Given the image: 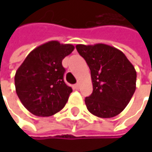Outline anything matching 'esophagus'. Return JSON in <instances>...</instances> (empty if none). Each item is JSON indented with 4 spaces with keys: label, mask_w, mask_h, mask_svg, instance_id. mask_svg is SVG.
Listing matches in <instances>:
<instances>
[{
    "label": "esophagus",
    "mask_w": 152,
    "mask_h": 152,
    "mask_svg": "<svg viewBox=\"0 0 152 152\" xmlns=\"http://www.w3.org/2000/svg\"><path fill=\"white\" fill-rule=\"evenodd\" d=\"M79 87H80V84H79V83H77V84H75V85H73V88H74L75 90H79Z\"/></svg>",
    "instance_id": "34e87169"
}]
</instances>
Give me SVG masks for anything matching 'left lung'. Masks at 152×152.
Returning <instances> with one entry per match:
<instances>
[{
  "instance_id": "1",
  "label": "left lung",
  "mask_w": 152,
  "mask_h": 152,
  "mask_svg": "<svg viewBox=\"0 0 152 152\" xmlns=\"http://www.w3.org/2000/svg\"><path fill=\"white\" fill-rule=\"evenodd\" d=\"M91 69L93 92L85 105L93 115L108 118L124 109L136 89V71L118 49L105 44L77 45Z\"/></svg>"
}]
</instances>
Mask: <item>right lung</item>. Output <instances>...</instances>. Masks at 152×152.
Wrapping results in <instances>:
<instances>
[{"instance_id":"add662e5","label":"right lung","mask_w":152,"mask_h":152,"mask_svg":"<svg viewBox=\"0 0 152 152\" xmlns=\"http://www.w3.org/2000/svg\"><path fill=\"white\" fill-rule=\"evenodd\" d=\"M73 49V45L51 40L34 49L18 68L16 92L28 112L50 117L64 107L73 90L64 82L61 61Z\"/></svg>"}]
</instances>
